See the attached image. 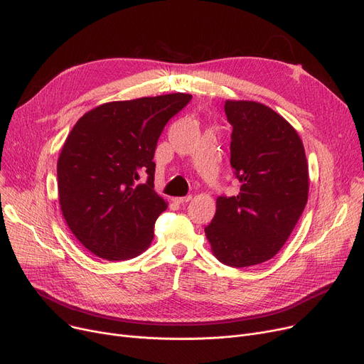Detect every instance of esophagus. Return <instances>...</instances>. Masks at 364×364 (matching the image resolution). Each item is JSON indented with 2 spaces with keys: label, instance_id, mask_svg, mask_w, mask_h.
<instances>
[{
  "label": "esophagus",
  "instance_id": "34e87169",
  "mask_svg": "<svg viewBox=\"0 0 364 364\" xmlns=\"http://www.w3.org/2000/svg\"><path fill=\"white\" fill-rule=\"evenodd\" d=\"M188 200H192V196H183V198H173V202H177L180 205H184L187 203Z\"/></svg>",
  "mask_w": 364,
  "mask_h": 364
}]
</instances>
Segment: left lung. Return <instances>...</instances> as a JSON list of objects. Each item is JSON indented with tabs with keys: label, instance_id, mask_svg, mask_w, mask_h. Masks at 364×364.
<instances>
[{
	"label": "left lung",
	"instance_id": "left-lung-1",
	"mask_svg": "<svg viewBox=\"0 0 364 364\" xmlns=\"http://www.w3.org/2000/svg\"><path fill=\"white\" fill-rule=\"evenodd\" d=\"M225 112L241 187L236 196L217 198L205 235L221 263L247 267L272 259L289 240L308 202L309 171L297 131L272 108L228 100Z\"/></svg>",
	"mask_w": 364,
	"mask_h": 364
}]
</instances>
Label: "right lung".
Returning <instances> with one entry per match:
<instances>
[{"label": "right lung", "mask_w": 364, "mask_h": 364, "mask_svg": "<svg viewBox=\"0 0 364 364\" xmlns=\"http://www.w3.org/2000/svg\"><path fill=\"white\" fill-rule=\"evenodd\" d=\"M192 100L168 93L105 102L68 134L58 159L62 215L85 248L105 260H128L153 241L168 202L154 192L153 156L168 120ZM147 173L143 185L136 180Z\"/></svg>", "instance_id": "right-lung-1"}]
</instances>
